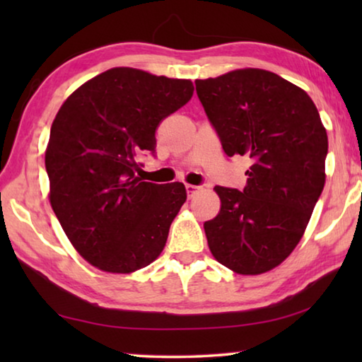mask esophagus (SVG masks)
Segmentation results:
<instances>
[{"label":"esophagus","instance_id":"obj_1","mask_svg":"<svg viewBox=\"0 0 362 362\" xmlns=\"http://www.w3.org/2000/svg\"><path fill=\"white\" fill-rule=\"evenodd\" d=\"M185 189H187V196H188V198H193V196L199 192V187L185 185Z\"/></svg>","mask_w":362,"mask_h":362}]
</instances>
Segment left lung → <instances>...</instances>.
Here are the masks:
<instances>
[{
    "label": "left lung",
    "instance_id": "left-lung-1",
    "mask_svg": "<svg viewBox=\"0 0 362 362\" xmlns=\"http://www.w3.org/2000/svg\"><path fill=\"white\" fill-rule=\"evenodd\" d=\"M196 94L228 156H247L243 192L216 187L209 249L238 274L281 265L302 240L326 183L327 132L302 88L262 69L196 79Z\"/></svg>",
    "mask_w": 362,
    "mask_h": 362
}]
</instances>
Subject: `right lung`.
I'll use <instances>...</instances> for the list:
<instances>
[{"mask_svg":"<svg viewBox=\"0 0 362 362\" xmlns=\"http://www.w3.org/2000/svg\"><path fill=\"white\" fill-rule=\"evenodd\" d=\"M189 79L116 66L79 86L56 115L46 148L49 201L78 254L107 273L155 262L187 201L180 182L136 175L159 122L192 99Z\"/></svg>","mask_w":362,"mask_h":362,"instance_id":"1","label":"right lung"}]
</instances>
